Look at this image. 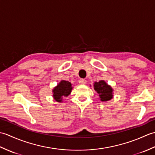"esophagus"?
Listing matches in <instances>:
<instances>
[{"label":"esophagus","instance_id":"1","mask_svg":"<svg viewBox=\"0 0 155 155\" xmlns=\"http://www.w3.org/2000/svg\"><path fill=\"white\" fill-rule=\"evenodd\" d=\"M78 83H79L80 84H84L87 83V81L85 79H83V78H82V79L79 80Z\"/></svg>","mask_w":155,"mask_h":155}]
</instances>
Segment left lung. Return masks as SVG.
I'll return each mask as SVG.
<instances>
[{
  "label": "left lung",
  "instance_id": "left-lung-1",
  "mask_svg": "<svg viewBox=\"0 0 155 155\" xmlns=\"http://www.w3.org/2000/svg\"><path fill=\"white\" fill-rule=\"evenodd\" d=\"M90 86H91V84ZM93 87L95 91L98 94L100 101L107 102L113 98V88L104 80H101L99 82H94Z\"/></svg>",
  "mask_w": 155,
  "mask_h": 155
}]
</instances>
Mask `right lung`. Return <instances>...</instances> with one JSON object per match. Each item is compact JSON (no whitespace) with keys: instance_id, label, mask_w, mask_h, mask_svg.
Returning <instances> with one entry per match:
<instances>
[{"instance_id":"add662e5","label":"right lung","mask_w":155,"mask_h":155,"mask_svg":"<svg viewBox=\"0 0 155 155\" xmlns=\"http://www.w3.org/2000/svg\"><path fill=\"white\" fill-rule=\"evenodd\" d=\"M72 88L73 87L72 86L71 83L67 81L62 80L52 89V97L55 101L58 103H62L63 102L62 100L63 98L68 97L71 93Z\"/></svg>"}]
</instances>
